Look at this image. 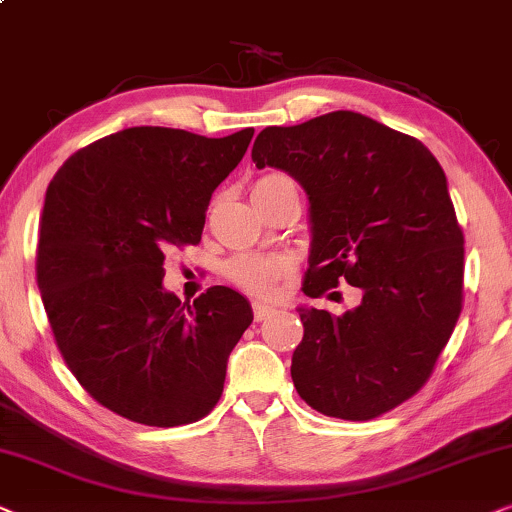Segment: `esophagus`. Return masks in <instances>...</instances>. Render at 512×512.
I'll use <instances>...</instances> for the list:
<instances>
[{
    "mask_svg": "<svg viewBox=\"0 0 512 512\" xmlns=\"http://www.w3.org/2000/svg\"><path fill=\"white\" fill-rule=\"evenodd\" d=\"M276 309L271 304H264V302H252V313H255V320H264L269 318L271 313H274Z\"/></svg>",
    "mask_w": 512,
    "mask_h": 512,
    "instance_id": "34e87169",
    "label": "esophagus"
}]
</instances>
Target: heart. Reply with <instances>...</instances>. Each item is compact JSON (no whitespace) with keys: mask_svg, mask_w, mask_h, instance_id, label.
I'll list each match as a JSON object with an SVG mask.
<instances>
[{"mask_svg":"<svg viewBox=\"0 0 512 512\" xmlns=\"http://www.w3.org/2000/svg\"><path fill=\"white\" fill-rule=\"evenodd\" d=\"M288 182L285 175H264L252 185V199L257 196L269 194L271 189ZM224 274L236 288H241L250 295H274L281 278L288 274V264H285L281 257L271 255H260V252H241V255L231 257L224 267Z\"/></svg>","mask_w":512,"mask_h":512,"instance_id":"b5f03b06","label":"heart"}]
</instances>
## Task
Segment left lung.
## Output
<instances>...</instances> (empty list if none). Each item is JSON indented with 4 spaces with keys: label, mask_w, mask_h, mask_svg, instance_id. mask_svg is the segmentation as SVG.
I'll use <instances>...</instances> for the list:
<instances>
[{
    "label": "left lung",
    "mask_w": 512,
    "mask_h": 512,
    "mask_svg": "<svg viewBox=\"0 0 512 512\" xmlns=\"http://www.w3.org/2000/svg\"><path fill=\"white\" fill-rule=\"evenodd\" d=\"M252 161L285 170L309 199L304 295L344 281L360 290L342 316L297 309V393L346 421L405 403L431 377L461 313L463 234L445 170L417 138L346 109L264 128Z\"/></svg>",
    "instance_id": "8db88e82"
}]
</instances>
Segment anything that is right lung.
Returning <instances> with one entry per match:
<instances>
[{
	"label": "right lung",
	"mask_w": 512,
	"mask_h": 512,
	"mask_svg": "<svg viewBox=\"0 0 512 512\" xmlns=\"http://www.w3.org/2000/svg\"><path fill=\"white\" fill-rule=\"evenodd\" d=\"M252 133L124 128L74 152L46 189V316L79 384L119 417L182 426L220 400L229 353L252 323L248 299L215 285L182 304L163 290V262L173 245L201 241L210 196Z\"/></svg>",
	"instance_id": "right-lung-1"
}]
</instances>
